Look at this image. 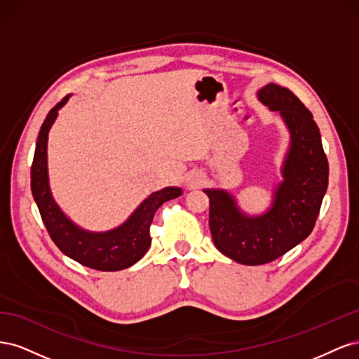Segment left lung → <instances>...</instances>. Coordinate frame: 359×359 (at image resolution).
I'll return each mask as SVG.
<instances>
[{"instance_id":"obj_1","label":"left lung","mask_w":359,"mask_h":359,"mask_svg":"<svg viewBox=\"0 0 359 359\" xmlns=\"http://www.w3.org/2000/svg\"><path fill=\"white\" fill-rule=\"evenodd\" d=\"M257 97L271 111H280L292 136L285 181L276 190L273 208L250 219L238 211L226 191L205 190L215 247L244 265L273 262L306 240L316 224L330 173L319 127L306 104L276 83L264 86Z\"/></svg>"}]
</instances>
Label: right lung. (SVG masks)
<instances>
[{"label": "right lung", "mask_w": 359, "mask_h": 359, "mask_svg": "<svg viewBox=\"0 0 359 359\" xmlns=\"http://www.w3.org/2000/svg\"><path fill=\"white\" fill-rule=\"evenodd\" d=\"M69 95L49 111L41 124L36 144L34 160L31 165V190L39 206L41 220L52 241L76 262L97 271H119L132 266L142 257L151 244L149 227L158 206L178 198L181 189L166 187L151 194L139 205L132 217L116 229L104 233H91L74 226L53 202L48 184L46 147L48 132L55 121L60 107L67 102Z\"/></svg>", "instance_id": "add662e5"}]
</instances>
